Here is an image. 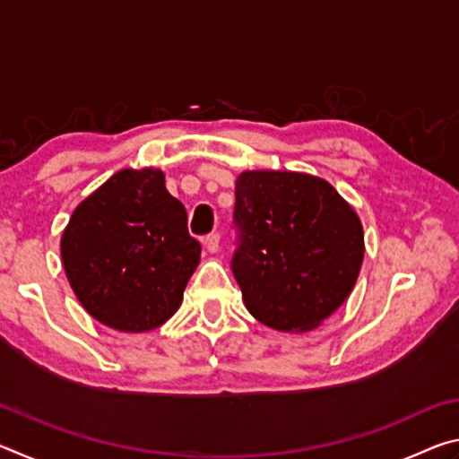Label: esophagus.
Listing matches in <instances>:
<instances>
[{
  "label": "esophagus",
  "instance_id": "obj_1",
  "mask_svg": "<svg viewBox=\"0 0 459 459\" xmlns=\"http://www.w3.org/2000/svg\"><path fill=\"white\" fill-rule=\"evenodd\" d=\"M202 243H204L208 253H216V251H219V247H221V235H219V232H211V235L204 237Z\"/></svg>",
  "mask_w": 459,
  "mask_h": 459
}]
</instances>
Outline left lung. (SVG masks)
<instances>
[{
	"mask_svg": "<svg viewBox=\"0 0 459 459\" xmlns=\"http://www.w3.org/2000/svg\"><path fill=\"white\" fill-rule=\"evenodd\" d=\"M230 267L248 312L269 328L312 330L344 304L360 273L364 235L352 206L322 178H237Z\"/></svg>",
	"mask_w": 459,
	"mask_h": 459,
	"instance_id": "left-lung-1",
	"label": "left lung"
}]
</instances>
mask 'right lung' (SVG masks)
Wrapping results in <instances>:
<instances>
[{
	"label": "right lung",
	"mask_w": 459,
	"mask_h": 459,
	"mask_svg": "<svg viewBox=\"0 0 459 459\" xmlns=\"http://www.w3.org/2000/svg\"><path fill=\"white\" fill-rule=\"evenodd\" d=\"M202 247L161 169H121L82 200L60 240L76 298L119 332L158 328L180 307Z\"/></svg>",
	"instance_id": "1"
}]
</instances>
